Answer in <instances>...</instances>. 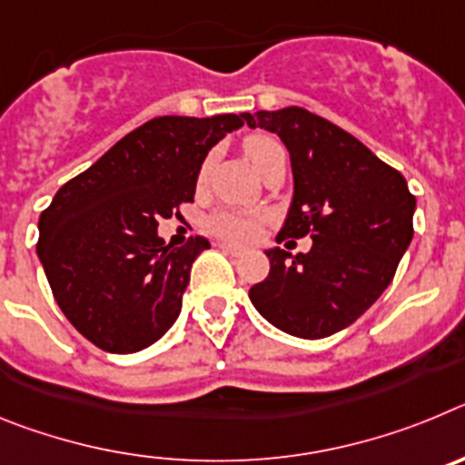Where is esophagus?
<instances>
[{
  "label": "esophagus",
  "mask_w": 465,
  "mask_h": 465,
  "mask_svg": "<svg viewBox=\"0 0 465 465\" xmlns=\"http://www.w3.org/2000/svg\"><path fill=\"white\" fill-rule=\"evenodd\" d=\"M221 249H223L225 253H230V256H242L244 253V249L242 246H235V244H228V242H221Z\"/></svg>",
  "instance_id": "1"
}]
</instances>
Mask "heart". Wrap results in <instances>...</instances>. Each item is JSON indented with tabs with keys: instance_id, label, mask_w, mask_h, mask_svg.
Segmentation results:
<instances>
[{
	"instance_id": "obj_1",
	"label": "heart",
	"mask_w": 465,
	"mask_h": 465,
	"mask_svg": "<svg viewBox=\"0 0 465 465\" xmlns=\"http://www.w3.org/2000/svg\"><path fill=\"white\" fill-rule=\"evenodd\" d=\"M279 146V142H274L268 134H252L246 137L242 149H244V155L252 160V165H261L265 155L270 151H274ZM209 230L216 232V235L225 237V240H235V242H249L256 237L258 228H261V219L256 213L249 212H230V209H221V212H213L207 221Z\"/></svg>"
}]
</instances>
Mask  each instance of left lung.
<instances>
[{
	"mask_svg": "<svg viewBox=\"0 0 465 465\" xmlns=\"http://www.w3.org/2000/svg\"><path fill=\"white\" fill-rule=\"evenodd\" d=\"M242 118L277 133L291 153L293 203L277 240L312 237L307 253L268 252L270 274L249 298L279 331L328 338L351 326L391 283L412 242L417 200L401 172L302 106Z\"/></svg>",
	"mask_w": 465,
	"mask_h": 465,
	"instance_id": "8db88e82",
	"label": "left lung"
}]
</instances>
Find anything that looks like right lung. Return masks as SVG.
Returning a JSON list of instances; mask_svg holds the SVG:
<instances>
[{"instance_id":"add662e5","label":"right lung","mask_w":465,"mask_h":465,"mask_svg":"<svg viewBox=\"0 0 465 465\" xmlns=\"http://www.w3.org/2000/svg\"><path fill=\"white\" fill-rule=\"evenodd\" d=\"M242 125L235 114L153 118L64 183L41 212L36 253L55 302L94 347L142 351L176 322L193 261L209 242L165 244L158 221L193 203L209 149Z\"/></svg>"}]
</instances>
